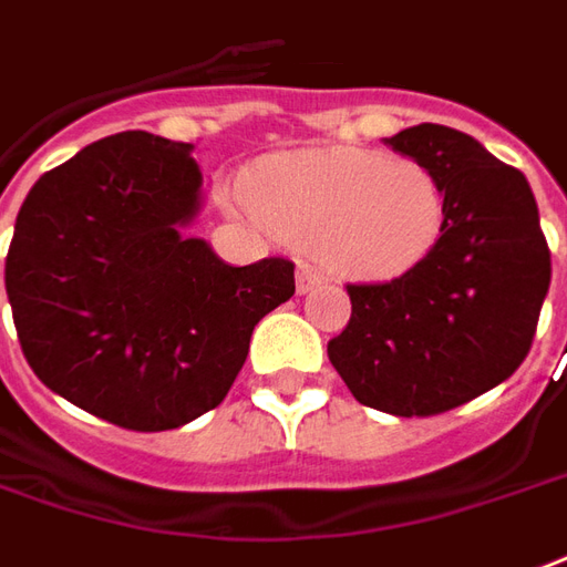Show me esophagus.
I'll return each instance as SVG.
<instances>
[{"instance_id": "esophagus-1", "label": "esophagus", "mask_w": 567, "mask_h": 567, "mask_svg": "<svg viewBox=\"0 0 567 567\" xmlns=\"http://www.w3.org/2000/svg\"><path fill=\"white\" fill-rule=\"evenodd\" d=\"M323 284V278L313 271V268L308 266H299V271H296V289H299V296H305V292H313V289Z\"/></svg>"}]
</instances>
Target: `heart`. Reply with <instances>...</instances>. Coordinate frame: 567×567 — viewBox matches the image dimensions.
<instances>
[{"label":"heart","instance_id":"obj_1","mask_svg":"<svg viewBox=\"0 0 567 567\" xmlns=\"http://www.w3.org/2000/svg\"><path fill=\"white\" fill-rule=\"evenodd\" d=\"M244 202L268 233L344 280L408 275L432 254L447 210L429 165L359 147L271 156L247 175Z\"/></svg>","mask_w":567,"mask_h":567}]
</instances>
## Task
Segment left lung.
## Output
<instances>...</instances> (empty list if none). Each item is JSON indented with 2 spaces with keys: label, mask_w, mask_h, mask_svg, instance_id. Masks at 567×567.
<instances>
[{
  "label": "left lung",
  "mask_w": 567,
  "mask_h": 567,
  "mask_svg": "<svg viewBox=\"0 0 567 567\" xmlns=\"http://www.w3.org/2000/svg\"><path fill=\"white\" fill-rule=\"evenodd\" d=\"M441 181L444 229L390 284H350V323L329 362L359 404L392 416L453 411L526 359L549 289V250L523 172L471 135L420 123L383 138Z\"/></svg>",
  "instance_id": "1"
}]
</instances>
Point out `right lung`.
<instances>
[{
	"instance_id": "obj_1",
	"label": "right lung",
	"mask_w": 567,
	"mask_h": 567,
	"mask_svg": "<svg viewBox=\"0 0 567 567\" xmlns=\"http://www.w3.org/2000/svg\"><path fill=\"white\" fill-rule=\"evenodd\" d=\"M202 198L193 144L151 132L93 142L35 181L6 289L48 390L135 432L187 425L226 399L254 326L296 280L289 259L229 266L189 238Z\"/></svg>"
}]
</instances>
